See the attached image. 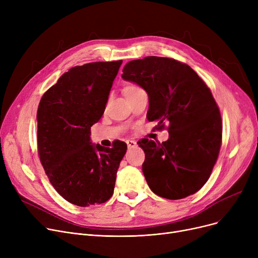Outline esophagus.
I'll list each match as a JSON object with an SVG mask.
<instances>
[{
    "label": "esophagus",
    "mask_w": 258,
    "mask_h": 258,
    "mask_svg": "<svg viewBox=\"0 0 258 258\" xmlns=\"http://www.w3.org/2000/svg\"><path fill=\"white\" fill-rule=\"evenodd\" d=\"M126 144H127L128 148H134V147L137 146V142L134 141V140H126Z\"/></svg>",
    "instance_id": "1"
}]
</instances>
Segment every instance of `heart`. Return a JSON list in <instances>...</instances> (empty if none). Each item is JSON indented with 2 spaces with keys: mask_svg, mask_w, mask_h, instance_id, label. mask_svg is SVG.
<instances>
[{
  "mask_svg": "<svg viewBox=\"0 0 258 258\" xmlns=\"http://www.w3.org/2000/svg\"><path fill=\"white\" fill-rule=\"evenodd\" d=\"M140 88L139 87H137V86H135V85H126V86H124V88H123V94H124V96L126 97V96H128V95H131V94H133V93H135L136 91H138Z\"/></svg>",
  "mask_w": 258,
  "mask_h": 258,
  "instance_id": "heart-1",
  "label": "heart"
}]
</instances>
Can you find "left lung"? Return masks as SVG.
Segmentation results:
<instances>
[{"label":"left lung","instance_id":"obj_1","mask_svg":"<svg viewBox=\"0 0 258 258\" xmlns=\"http://www.w3.org/2000/svg\"><path fill=\"white\" fill-rule=\"evenodd\" d=\"M122 78L148 95L147 119L167 130L165 142H138L145 153L142 171L157 196L180 200L208 181L222 144V117L211 91L186 63L147 56L128 61Z\"/></svg>","mask_w":258,"mask_h":258}]
</instances>
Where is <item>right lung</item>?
I'll list each match as a JSON object with an SVG mask.
<instances>
[{"label":"right lung","mask_w":258,"mask_h":258,"mask_svg":"<svg viewBox=\"0 0 258 258\" xmlns=\"http://www.w3.org/2000/svg\"><path fill=\"white\" fill-rule=\"evenodd\" d=\"M122 60L73 67L44 95L37 108L39 160L55 190L79 207L102 204L114 194L127 145L91 142Z\"/></svg>","instance_id":"right-lung-1"}]
</instances>
